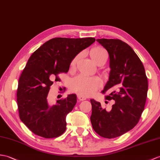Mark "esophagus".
<instances>
[{"instance_id": "1", "label": "esophagus", "mask_w": 160, "mask_h": 160, "mask_svg": "<svg viewBox=\"0 0 160 160\" xmlns=\"http://www.w3.org/2000/svg\"><path fill=\"white\" fill-rule=\"evenodd\" d=\"M78 100L79 102H81V101H84V100H86L87 98L85 97H83V96H81V95H78Z\"/></svg>"}]
</instances>
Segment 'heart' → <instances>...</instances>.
<instances>
[{
	"label": "heart",
	"mask_w": 160,
	"mask_h": 160,
	"mask_svg": "<svg viewBox=\"0 0 160 160\" xmlns=\"http://www.w3.org/2000/svg\"><path fill=\"white\" fill-rule=\"evenodd\" d=\"M90 57L97 65H100L102 62H106L108 58V53L106 50L100 46L92 48L90 52ZM80 58V54L74 58L71 63L72 68L76 65V62ZM101 82L96 78H87L83 76H77L72 80L70 87L71 90L78 95L88 97L93 95L98 90Z\"/></svg>",
	"instance_id": "obj_1"
}]
</instances>
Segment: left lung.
<instances>
[{
  "label": "left lung",
  "mask_w": 160,
  "mask_h": 160,
  "mask_svg": "<svg viewBox=\"0 0 160 160\" xmlns=\"http://www.w3.org/2000/svg\"><path fill=\"white\" fill-rule=\"evenodd\" d=\"M109 54L110 72L103 92L114 103L109 112L91 99V121L95 132L106 138L120 136L138 123L145 106L148 80L142 62L128 43L119 39H98Z\"/></svg>",
  "instance_id": "obj_1"
}]
</instances>
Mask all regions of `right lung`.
<instances>
[{"instance_id":"right-lung-1","label":"right lung","mask_w":160,"mask_h":160,"mask_svg":"<svg viewBox=\"0 0 160 160\" xmlns=\"http://www.w3.org/2000/svg\"><path fill=\"white\" fill-rule=\"evenodd\" d=\"M95 39H51L32 54L18 82L17 102L21 121L35 134L46 138H57L66 129V117L77 102L76 94L68 95L55 104L48 95L53 80L68 72L73 59L90 46Z\"/></svg>"}]
</instances>
